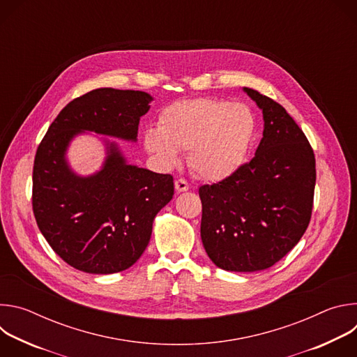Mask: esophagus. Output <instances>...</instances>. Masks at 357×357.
I'll list each match as a JSON object with an SVG mask.
<instances>
[{"mask_svg": "<svg viewBox=\"0 0 357 357\" xmlns=\"http://www.w3.org/2000/svg\"><path fill=\"white\" fill-rule=\"evenodd\" d=\"M175 189H176V192H185V190H188V189H189L188 181L183 179V178H178V179L175 181Z\"/></svg>", "mask_w": 357, "mask_h": 357, "instance_id": "1", "label": "esophagus"}]
</instances>
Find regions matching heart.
Masks as SVG:
<instances>
[{
	"label": "heart",
	"instance_id": "1",
	"mask_svg": "<svg viewBox=\"0 0 357 357\" xmlns=\"http://www.w3.org/2000/svg\"><path fill=\"white\" fill-rule=\"evenodd\" d=\"M256 135L257 119L248 106L197 97L167 106L160 114V128H148L144 142L168 167L179 162V151H189L196 175L222 181L247 161Z\"/></svg>",
	"mask_w": 357,
	"mask_h": 357
}]
</instances>
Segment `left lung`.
Returning a JSON list of instances; mask_svg holds the SVG:
<instances>
[{"label":"left lung","mask_w":357,"mask_h":357,"mask_svg":"<svg viewBox=\"0 0 357 357\" xmlns=\"http://www.w3.org/2000/svg\"><path fill=\"white\" fill-rule=\"evenodd\" d=\"M264 116L256 155L229 178L202 185L200 237L209 259L227 271L270 268L307 230L317 181L314 149L273 98L244 87Z\"/></svg>","instance_id":"obj_1"}]
</instances>
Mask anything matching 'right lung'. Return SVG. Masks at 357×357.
I'll return each mask as SVG.
<instances>
[{
  "label": "right lung",
  "mask_w": 357,
  "mask_h": 357,
  "mask_svg": "<svg viewBox=\"0 0 357 357\" xmlns=\"http://www.w3.org/2000/svg\"><path fill=\"white\" fill-rule=\"evenodd\" d=\"M151 100L138 90H91L66 105L36 149L35 220L49 245L76 270L130 268L149 243L154 218L174 196L172 175L127 165L114 144L105 168L93 176L75 175L65 161L69 141L84 130L135 141Z\"/></svg>",
  "instance_id": "obj_1"
}]
</instances>
